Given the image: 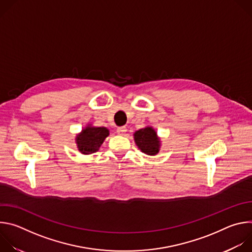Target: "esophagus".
Returning a JSON list of instances; mask_svg holds the SVG:
<instances>
[{
  "instance_id": "esophagus-1",
  "label": "esophagus",
  "mask_w": 252,
  "mask_h": 252,
  "mask_svg": "<svg viewBox=\"0 0 252 252\" xmlns=\"http://www.w3.org/2000/svg\"><path fill=\"white\" fill-rule=\"evenodd\" d=\"M126 131V126H121V127H118V129H117V132L119 134H121V135L125 134Z\"/></svg>"
}]
</instances>
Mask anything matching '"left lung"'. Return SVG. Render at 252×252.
I'll list each match as a JSON object with an SVG mask.
<instances>
[{"instance_id": "1", "label": "left lung", "mask_w": 252, "mask_h": 252, "mask_svg": "<svg viewBox=\"0 0 252 252\" xmlns=\"http://www.w3.org/2000/svg\"><path fill=\"white\" fill-rule=\"evenodd\" d=\"M133 138L137 148L148 156H156L159 152L160 140L156 130L152 126L140 128L133 133Z\"/></svg>"}]
</instances>
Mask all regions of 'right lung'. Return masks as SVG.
<instances>
[{
	"label": "right lung",
	"instance_id": "add662e5",
	"mask_svg": "<svg viewBox=\"0 0 252 252\" xmlns=\"http://www.w3.org/2000/svg\"><path fill=\"white\" fill-rule=\"evenodd\" d=\"M110 131L103 126H92L89 125L76 137L79 151L83 155H91L98 151L101 143L109 136Z\"/></svg>",
	"mask_w": 252,
	"mask_h": 252
}]
</instances>
